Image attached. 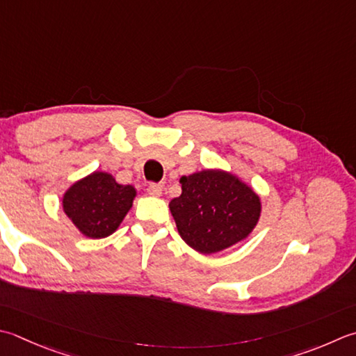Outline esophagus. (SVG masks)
<instances>
[{
  "mask_svg": "<svg viewBox=\"0 0 356 356\" xmlns=\"http://www.w3.org/2000/svg\"><path fill=\"white\" fill-rule=\"evenodd\" d=\"M163 184L160 182V184H149L148 185V193L151 194V196H156V197H159L160 194H162V191H163Z\"/></svg>",
  "mask_w": 356,
  "mask_h": 356,
  "instance_id": "obj_1",
  "label": "esophagus"
}]
</instances>
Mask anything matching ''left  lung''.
<instances>
[{"label": "left lung", "instance_id": "1", "mask_svg": "<svg viewBox=\"0 0 356 356\" xmlns=\"http://www.w3.org/2000/svg\"><path fill=\"white\" fill-rule=\"evenodd\" d=\"M182 194L170 202L179 234L199 253L211 254L245 239L261 216L259 196L219 170L180 179Z\"/></svg>", "mask_w": 356, "mask_h": 356}]
</instances>
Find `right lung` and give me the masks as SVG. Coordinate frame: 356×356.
Here are the masks:
<instances>
[{
    "label": "right lung",
    "mask_w": 356,
    "mask_h": 356,
    "mask_svg": "<svg viewBox=\"0 0 356 356\" xmlns=\"http://www.w3.org/2000/svg\"><path fill=\"white\" fill-rule=\"evenodd\" d=\"M134 197V186L120 185L111 174L95 171L69 188L63 208L83 234L102 239L122 224Z\"/></svg>",
    "instance_id": "obj_1"
}]
</instances>
